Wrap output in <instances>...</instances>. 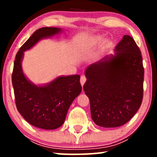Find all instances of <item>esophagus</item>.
<instances>
[{
    "label": "esophagus",
    "mask_w": 157,
    "mask_h": 157,
    "mask_svg": "<svg viewBox=\"0 0 157 157\" xmlns=\"http://www.w3.org/2000/svg\"><path fill=\"white\" fill-rule=\"evenodd\" d=\"M86 76H81V79H80V82H81V86H83V84H84L85 83V82L86 81Z\"/></svg>",
    "instance_id": "1"
}]
</instances>
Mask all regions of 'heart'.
Instances as JSON below:
<instances>
[{
  "mask_svg": "<svg viewBox=\"0 0 157 157\" xmlns=\"http://www.w3.org/2000/svg\"><path fill=\"white\" fill-rule=\"evenodd\" d=\"M97 40H101V38H99V37H98V38H97Z\"/></svg>",
  "mask_w": 157,
  "mask_h": 157,
  "instance_id": "b5f03b06",
  "label": "heart"
}]
</instances>
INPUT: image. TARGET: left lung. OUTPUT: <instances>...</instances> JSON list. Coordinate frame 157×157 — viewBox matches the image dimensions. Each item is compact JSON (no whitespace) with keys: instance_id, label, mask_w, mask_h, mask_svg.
I'll list each match as a JSON object with an SVG mask.
<instances>
[{"instance_id":"8db88e82","label":"left lung","mask_w":157,"mask_h":157,"mask_svg":"<svg viewBox=\"0 0 157 157\" xmlns=\"http://www.w3.org/2000/svg\"><path fill=\"white\" fill-rule=\"evenodd\" d=\"M106 56L90 65L83 91L90 100L91 118L105 128L121 126L140 108L144 93V69L141 51L130 36L125 35Z\"/></svg>"}]
</instances>
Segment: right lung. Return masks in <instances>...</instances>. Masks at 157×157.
Masks as SVG:
<instances>
[{
	"label": "right lung",
	"mask_w": 157,
	"mask_h": 157,
	"mask_svg": "<svg viewBox=\"0 0 157 157\" xmlns=\"http://www.w3.org/2000/svg\"><path fill=\"white\" fill-rule=\"evenodd\" d=\"M61 31L59 28L44 27L36 30L16 53L12 73L16 108L26 121L43 129H55L64 123L66 113L80 94V76H60L44 86L31 83L23 74L21 60L23 52L38 40Z\"/></svg>",
	"instance_id": "right-lung-1"
}]
</instances>
